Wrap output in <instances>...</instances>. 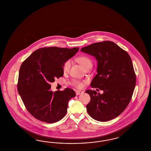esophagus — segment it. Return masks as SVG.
<instances>
[{
  "instance_id": "esophagus-1",
  "label": "esophagus",
  "mask_w": 151,
  "mask_h": 151,
  "mask_svg": "<svg viewBox=\"0 0 151 151\" xmlns=\"http://www.w3.org/2000/svg\"><path fill=\"white\" fill-rule=\"evenodd\" d=\"M83 93V92L81 91H80V90H77L76 91V95H81Z\"/></svg>"
}]
</instances>
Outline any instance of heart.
Wrapping results in <instances>:
<instances>
[{
  "label": "heart",
  "instance_id": "obj_1",
  "mask_svg": "<svg viewBox=\"0 0 151 151\" xmlns=\"http://www.w3.org/2000/svg\"><path fill=\"white\" fill-rule=\"evenodd\" d=\"M76 61L78 64H80L83 69L85 70H90L92 66V62L91 60L86 56H81L77 58ZM71 66V60L70 59L66 60L63 65V70L64 73H68L70 71ZM71 84L73 86L81 88L83 86V83L78 81L77 80L73 79L71 82Z\"/></svg>",
  "mask_w": 151,
  "mask_h": 151
}]
</instances>
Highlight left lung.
Here are the masks:
<instances>
[{"instance_id":"8db88e82","label":"left lung","mask_w":151,"mask_h":151,"mask_svg":"<svg viewBox=\"0 0 151 151\" xmlns=\"http://www.w3.org/2000/svg\"><path fill=\"white\" fill-rule=\"evenodd\" d=\"M81 51L97 60V73L91 86L104 91L102 94L92 90L85 91L91 98L86 106L88 114L101 122L117 117L127 107L136 85V74L129 55L110 41L93 43Z\"/></svg>"}]
</instances>
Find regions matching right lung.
<instances>
[{
	"label": "right lung",
	"mask_w": 151,
	"mask_h": 151,
	"mask_svg": "<svg viewBox=\"0 0 151 151\" xmlns=\"http://www.w3.org/2000/svg\"><path fill=\"white\" fill-rule=\"evenodd\" d=\"M78 47H42L23 61L19 73L18 91L28 112L37 119L51 124L66 114L68 102L76 96L73 89L52 91L51 82L63 76V65Z\"/></svg>",
	"instance_id": "add662e5"
}]
</instances>
